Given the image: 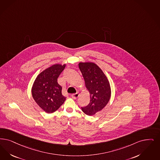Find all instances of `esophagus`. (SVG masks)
I'll list each match as a JSON object with an SVG mask.
<instances>
[{"label":"esophagus","mask_w":160,"mask_h":160,"mask_svg":"<svg viewBox=\"0 0 160 160\" xmlns=\"http://www.w3.org/2000/svg\"><path fill=\"white\" fill-rule=\"evenodd\" d=\"M78 96H79V93H74V94H72V95H71V97H72L73 99H77Z\"/></svg>","instance_id":"obj_1"}]
</instances>
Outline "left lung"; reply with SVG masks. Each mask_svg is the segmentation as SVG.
Listing matches in <instances>:
<instances>
[{
    "mask_svg": "<svg viewBox=\"0 0 160 160\" xmlns=\"http://www.w3.org/2000/svg\"><path fill=\"white\" fill-rule=\"evenodd\" d=\"M78 67L90 95L89 103L82 107V109L86 115H95L108 102L111 97L110 84L102 70L95 63L80 62Z\"/></svg>",
    "mask_w": 160,
    "mask_h": 160,
    "instance_id": "1",
    "label": "left lung"
}]
</instances>
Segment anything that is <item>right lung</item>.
<instances>
[{
  "mask_svg": "<svg viewBox=\"0 0 160 160\" xmlns=\"http://www.w3.org/2000/svg\"><path fill=\"white\" fill-rule=\"evenodd\" d=\"M65 64L53 65L40 73L32 86V96L38 106L47 113L56 111L65 101L62 87L58 78L64 70Z\"/></svg>",
  "mask_w": 160,
  "mask_h": 160,
  "instance_id": "obj_1",
  "label": "right lung"
}]
</instances>
